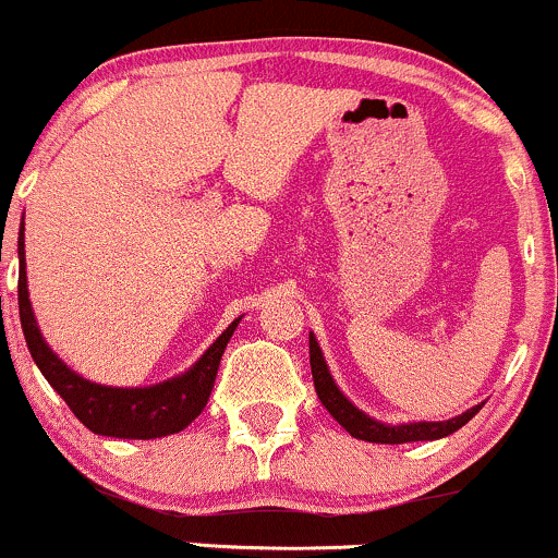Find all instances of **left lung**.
<instances>
[{"label":"left lung","mask_w":558,"mask_h":558,"mask_svg":"<svg viewBox=\"0 0 558 558\" xmlns=\"http://www.w3.org/2000/svg\"><path fill=\"white\" fill-rule=\"evenodd\" d=\"M308 357H312V376H314V389H317V398L322 405L330 411V416L347 429L352 438L367 440V444H411V440H438L446 435L457 433L459 427L470 422L475 413L481 411V405H473L470 411L459 413V416L449 418V422H411V424H384L376 422L373 416H367L365 411H360L357 405L349 403L347 395L336 387L330 371H327L325 357H322V349L314 338V332L308 336Z\"/></svg>","instance_id":"8db88e82"}]
</instances>
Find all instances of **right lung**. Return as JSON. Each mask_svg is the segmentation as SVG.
I'll use <instances>...</instances> for the list:
<instances>
[{
  "instance_id": "1",
  "label": "right lung",
  "mask_w": 558,
  "mask_h": 558,
  "mask_svg": "<svg viewBox=\"0 0 558 558\" xmlns=\"http://www.w3.org/2000/svg\"><path fill=\"white\" fill-rule=\"evenodd\" d=\"M19 257H21V279H19V312L21 327L26 336V347L32 352L34 363H37L43 376L48 378L50 387L64 398V403L72 408L74 416L96 435H107V438H129V440H150L163 438V435H174L185 429L187 424L204 411L206 400H209L211 387H215L217 367H220L222 352H226L228 341H231L233 330H236L239 319H233L226 327L220 338L206 349L191 371L182 376L169 378L163 384H153V387H105V384H94L74 373L53 349L45 343L43 332H39L37 319H34L32 301H28V284H26V252H23V222L19 236Z\"/></svg>"
}]
</instances>
